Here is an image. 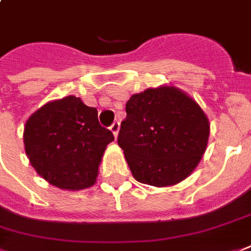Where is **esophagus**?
I'll return each mask as SVG.
<instances>
[{
  "mask_svg": "<svg viewBox=\"0 0 251 251\" xmlns=\"http://www.w3.org/2000/svg\"><path fill=\"white\" fill-rule=\"evenodd\" d=\"M110 131L113 133V135L117 138V135H118V131H120V122L116 121V122H113V125L110 126Z\"/></svg>",
  "mask_w": 251,
  "mask_h": 251,
  "instance_id": "34e87169",
  "label": "esophagus"
}]
</instances>
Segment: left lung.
<instances>
[{"label":"left lung","instance_id":"8db88e82","mask_svg":"<svg viewBox=\"0 0 251 251\" xmlns=\"http://www.w3.org/2000/svg\"><path fill=\"white\" fill-rule=\"evenodd\" d=\"M209 131V120L191 96L174 85H160L130 97L117 142L134 179L160 188L194 172Z\"/></svg>","mask_w":251,"mask_h":251}]
</instances>
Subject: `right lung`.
I'll list each match as a JSON object with an SVG mask.
<instances>
[{"label": "right lung", "mask_w": 251, "mask_h": 251, "mask_svg": "<svg viewBox=\"0 0 251 251\" xmlns=\"http://www.w3.org/2000/svg\"><path fill=\"white\" fill-rule=\"evenodd\" d=\"M112 141V131L99 122L97 109L76 96L45 104L28 117L24 129L25 151L36 174L68 191L95 184Z\"/></svg>", "instance_id": "right-lung-1"}]
</instances>
